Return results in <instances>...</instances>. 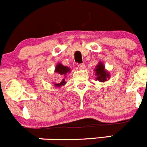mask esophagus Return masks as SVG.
Listing matches in <instances>:
<instances>
[{
  "instance_id": "1",
  "label": "esophagus",
  "mask_w": 147,
  "mask_h": 147,
  "mask_svg": "<svg viewBox=\"0 0 147 147\" xmlns=\"http://www.w3.org/2000/svg\"><path fill=\"white\" fill-rule=\"evenodd\" d=\"M78 67L81 69H83V68H85V64L84 63H80V64H78Z\"/></svg>"
}]
</instances>
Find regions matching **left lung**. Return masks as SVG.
Segmentation results:
<instances>
[{"label":"left lung","mask_w":147,"mask_h":147,"mask_svg":"<svg viewBox=\"0 0 147 147\" xmlns=\"http://www.w3.org/2000/svg\"><path fill=\"white\" fill-rule=\"evenodd\" d=\"M94 71H95V75L97 76L96 80H98L101 82H104L107 81V79L110 78V75L105 69V65L102 62H100L97 64Z\"/></svg>","instance_id":"1"}]
</instances>
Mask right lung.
<instances>
[{"label": "right lung", "mask_w": 147, "mask_h": 147, "mask_svg": "<svg viewBox=\"0 0 147 147\" xmlns=\"http://www.w3.org/2000/svg\"><path fill=\"white\" fill-rule=\"evenodd\" d=\"M55 71L58 74H59L60 75H62L63 76H65L68 73H70L71 69H70L68 67L65 66V65H63L61 63H58L55 66ZM66 84V82L65 81V79H62L61 83L55 84V86H58V87H61V86H63Z\"/></svg>", "instance_id": "right-lung-1"}]
</instances>
